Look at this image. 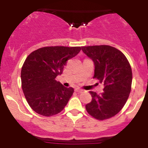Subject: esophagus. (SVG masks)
<instances>
[{
  "mask_svg": "<svg viewBox=\"0 0 148 148\" xmlns=\"http://www.w3.org/2000/svg\"><path fill=\"white\" fill-rule=\"evenodd\" d=\"M75 91L77 92H82L84 90L82 89H81V88H76Z\"/></svg>",
  "mask_w": 148,
  "mask_h": 148,
  "instance_id": "34e87169",
  "label": "esophagus"
}]
</instances>
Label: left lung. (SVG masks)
<instances>
[{"mask_svg": "<svg viewBox=\"0 0 148 148\" xmlns=\"http://www.w3.org/2000/svg\"><path fill=\"white\" fill-rule=\"evenodd\" d=\"M83 52L94 62L95 75L103 92H90L92 101L86 105L93 118L103 120L114 116L125 106L131 92L132 68L127 58L118 49L108 45L81 47Z\"/></svg>", "mask_w": 148, "mask_h": 148, "instance_id": "1", "label": "left lung"}]
</instances>
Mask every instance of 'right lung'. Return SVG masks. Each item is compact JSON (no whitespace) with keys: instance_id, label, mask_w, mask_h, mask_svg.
<instances>
[{"instance_id":"obj_1","label":"right lung","mask_w":148,"mask_h":148,"mask_svg":"<svg viewBox=\"0 0 148 148\" xmlns=\"http://www.w3.org/2000/svg\"><path fill=\"white\" fill-rule=\"evenodd\" d=\"M79 47H47L32 52L21 72V86L25 99L34 111L52 116L62 111L74 92L55 79L61 75L66 62L76 56Z\"/></svg>"}]
</instances>
